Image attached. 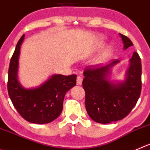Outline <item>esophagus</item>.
<instances>
[{
    "label": "esophagus",
    "instance_id": "esophagus-1",
    "mask_svg": "<svg viewBox=\"0 0 150 150\" xmlns=\"http://www.w3.org/2000/svg\"><path fill=\"white\" fill-rule=\"evenodd\" d=\"M76 83L77 85H82V77L81 76H78L76 78Z\"/></svg>",
    "mask_w": 150,
    "mask_h": 150
}]
</instances>
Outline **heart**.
<instances>
[{
    "label": "heart",
    "mask_w": 150,
    "mask_h": 150,
    "mask_svg": "<svg viewBox=\"0 0 150 150\" xmlns=\"http://www.w3.org/2000/svg\"><path fill=\"white\" fill-rule=\"evenodd\" d=\"M109 53H110V51L109 50H108V51H105V53H104V56H106V55H108L109 54Z\"/></svg>",
    "instance_id": "b5f03b06"
}]
</instances>
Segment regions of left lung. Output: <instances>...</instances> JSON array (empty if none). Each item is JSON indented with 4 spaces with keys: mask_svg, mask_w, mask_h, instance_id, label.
I'll return each mask as SVG.
<instances>
[{
    "mask_svg": "<svg viewBox=\"0 0 150 150\" xmlns=\"http://www.w3.org/2000/svg\"><path fill=\"white\" fill-rule=\"evenodd\" d=\"M124 48L133 45L132 41L120 34ZM127 72L126 80L113 85L106 79L112 66L119 62L114 60L105 66H87L83 74L82 87L85 92V108L88 114L96 122L108 124L124 119L135 106L142 91V62L134 52Z\"/></svg>",
    "mask_w": 150,
    "mask_h": 150,
    "instance_id": "left-lung-1",
    "label": "left lung"
}]
</instances>
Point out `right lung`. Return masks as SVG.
Wrapping results in <instances>:
<instances>
[{
	"label": "right lung",
	"mask_w": 150,
	"mask_h": 150,
	"mask_svg": "<svg viewBox=\"0 0 150 150\" xmlns=\"http://www.w3.org/2000/svg\"><path fill=\"white\" fill-rule=\"evenodd\" d=\"M25 35L18 42L9 63L7 89L15 109L25 120L35 124H48L60 115L66 93L76 84V75H53L34 89H25L18 82L17 72L21 45Z\"/></svg>",
	"instance_id": "obj_1"
}]
</instances>
